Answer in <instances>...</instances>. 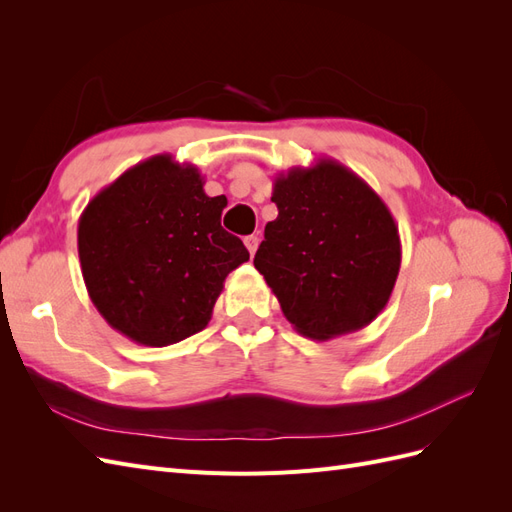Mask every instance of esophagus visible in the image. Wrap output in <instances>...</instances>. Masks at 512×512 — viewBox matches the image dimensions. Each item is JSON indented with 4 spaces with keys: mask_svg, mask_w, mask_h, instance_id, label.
<instances>
[{
    "mask_svg": "<svg viewBox=\"0 0 512 512\" xmlns=\"http://www.w3.org/2000/svg\"><path fill=\"white\" fill-rule=\"evenodd\" d=\"M245 247H247V252H250V254L254 256L256 250H258V237H256V235L245 237Z\"/></svg>",
    "mask_w": 512,
    "mask_h": 512,
    "instance_id": "esophagus-1",
    "label": "esophagus"
}]
</instances>
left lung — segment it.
Instances as JSON below:
<instances>
[{
	"mask_svg": "<svg viewBox=\"0 0 512 512\" xmlns=\"http://www.w3.org/2000/svg\"><path fill=\"white\" fill-rule=\"evenodd\" d=\"M271 200L277 218L265 226L254 267L292 327L327 342L376 320L401 265L399 230L384 200L327 158L277 175Z\"/></svg>",
	"mask_w": 512,
	"mask_h": 512,
	"instance_id": "obj_1",
	"label": "left lung"
}]
</instances>
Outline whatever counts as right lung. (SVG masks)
Segmentation results:
<instances>
[{"mask_svg":"<svg viewBox=\"0 0 512 512\" xmlns=\"http://www.w3.org/2000/svg\"><path fill=\"white\" fill-rule=\"evenodd\" d=\"M192 164L162 153L89 200L79 258L91 303L115 331L170 346L203 331L224 280L250 252L220 224L226 196H207Z\"/></svg>","mask_w":512,"mask_h":512,"instance_id":"add662e5","label":"right lung"}]
</instances>
